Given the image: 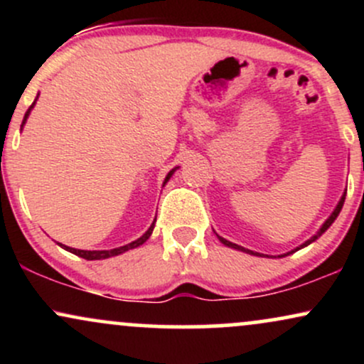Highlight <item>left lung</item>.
I'll list each match as a JSON object with an SVG mask.
<instances>
[{"label": "left lung", "instance_id": "left-lung-1", "mask_svg": "<svg viewBox=\"0 0 364 364\" xmlns=\"http://www.w3.org/2000/svg\"><path fill=\"white\" fill-rule=\"evenodd\" d=\"M344 200H346V193H344V195H342V198H341L339 205H337V207H336V210H333V212H332V215H330V217H328V219H327V220H325V224H323V225H321V229H320V231H318V232H316V235H315V236H313V237H311V240H308V241H306V243H303L301 246H299V248H303V246H308V245H310V243H313V241H315V240H316V237H318V236H321V235H323V232H325V231H327V229L330 228V225H332V223H333V220H336V219H337V215H339L341 208H342V205H344ZM219 240H220V241H223V243H224L225 246H229V248H236V250H241V252H246V253H252V255H260V253H255V252H252V250H245V248H241V246H237V245H235V243H231V241L224 240V237H220V236H219ZM299 248H296V250H299ZM296 250H294V252H296ZM294 252H289V253H294ZM289 253H287V255H289ZM260 257H262V255H260ZM284 257H286V255H284Z\"/></svg>", "mask_w": 364, "mask_h": 364}]
</instances>
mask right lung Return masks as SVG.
<instances>
[{
    "instance_id": "right-lung-1",
    "label": "right lung",
    "mask_w": 364,
    "mask_h": 364,
    "mask_svg": "<svg viewBox=\"0 0 364 364\" xmlns=\"http://www.w3.org/2000/svg\"><path fill=\"white\" fill-rule=\"evenodd\" d=\"M34 104H36V102H34ZM34 104H32V106L28 107V111L25 112V116H23V123H25V121H27V118H28V112H31L32 107H34ZM23 123H22V124H23ZM173 173H174V169H173V171H169V174H168V176H166V181H164V183H168V179H169L171 176H173ZM152 231H154V224L150 225L149 231L145 232L144 236L139 237V240H136V241H133V243L124 245V246H119V248H114V250H102V252H87V250H75V248H70V246H63V245H61V246H63V248H65V250H68V252H72V253H75V255H78V257L85 258V260H102V258L116 257V255L124 253V252H128V250L136 248V246L144 245L145 241H147L149 237H150V235H152Z\"/></svg>"
}]
</instances>
